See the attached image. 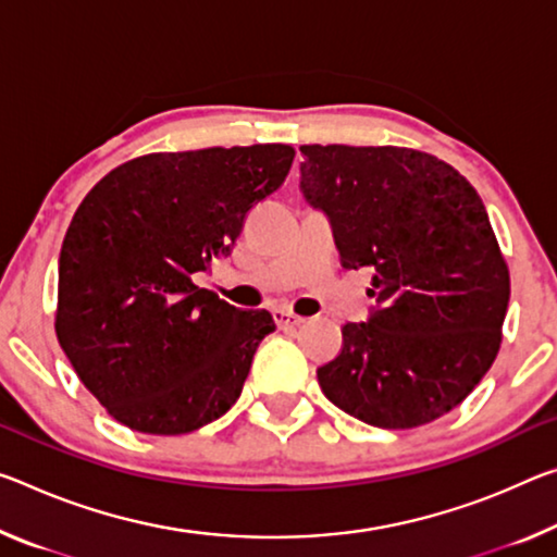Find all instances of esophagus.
Returning <instances> with one entry per match:
<instances>
[{"label":"esophagus","instance_id":"esophagus-1","mask_svg":"<svg viewBox=\"0 0 557 557\" xmlns=\"http://www.w3.org/2000/svg\"><path fill=\"white\" fill-rule=\"evenodd\" d=\"M272 320H275L280 330H289V326L302 324V317H297L295 312H289V310H272Z\"/></svg>","mask_w":557,"mask_h":557}]
</instances>
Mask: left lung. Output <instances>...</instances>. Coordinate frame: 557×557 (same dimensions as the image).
<instances>
[{
  "label": "left lung",
  "instance_id": "8db88e82",
  "mask_svg": "<svg viewBox=\"0 0 557 557\" xmlns=\"http://www.w3.org/2000/svg\"><path fill=\"white\" fill-rule=\"evenodd\" d=\"M299 190L330 220L342 268L372 272L367 322L317 369L326 399L379 429L456 409L500 347L510 280L473 185L396 146H302Z\"/></svg>",
  "mask_w": 557,
  "mask_h": 557
}]
</instances>
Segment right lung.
I'll return each mask as SVG.
<instances>
[{"label":"right lung","mask_w":557,"mask_h":557,"mask_svg":"<svg viewBox=\"0 0 557 557\" xmlns=\"http://www.w3.org/2000/svg\"><path fill=\"white\" fill-rule=\"evenodd\" d=\"M295 151L282 144L153 153L94 185L59 255L57 337L123 426L190 434L231 409L268 310H237L193 277L233 252Z\"/></svg>","instance_id":"add662e5"}]
</instances>
